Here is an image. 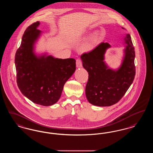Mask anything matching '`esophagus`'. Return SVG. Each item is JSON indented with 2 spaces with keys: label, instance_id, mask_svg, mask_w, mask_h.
<instances>
[{
  "label": "esophagus",
  "instance_id": "obj_1",
  "mask_svg": "<svg viewBox=\"0 0 153 153\" xmlns=\"http://www.w3.org/2000/svg\"><path fill=\"white\" fill-rule=\"evenodd\" d=\"M82 66V61L80 59H77L76 60V67L77 68H81Z\"/></svg>",
  "mask_w": 153,
  "mask_h": 153
}]
</instances>
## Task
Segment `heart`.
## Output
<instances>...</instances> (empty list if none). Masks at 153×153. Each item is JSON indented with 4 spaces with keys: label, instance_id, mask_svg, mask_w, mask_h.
<instances>
[{
    "label": "heart",
    "instance_id": "obj_1",
    "mask_svg": "<svg viewBox=\"0 0 153 153\" xmlns=\"http://www.w3.org/2000/svg\"><path fill=\"white\" fill-rule=\"evenodd\" d=\"M95 40L94 39H90L88 42L83 44V45L81 47L80 51L82 52H88L93 49L94 46Z\"/></svg>",
    "mask_w": 153,
    "mask_h": 153
}]
</instances>
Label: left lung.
Returning a JSON list of instances; mask_svg holds the SVG:
<instances>
[{
    "label": "left lung",
    "mask_w": 153,
    "mask_h": 153,
    "mask_svg": "<svg viewBox=\"0 0 153 153\" xmlns=\"http://www.w3.org/2000/svg\"><path fill=\"white\" fill-rule=\"evenodd\" d=\"M123 41L125 45L123 59L116 69L109 67L105 61L106 51L110 48L108 43L102 42L92 51L81 56L82 66L89 74L86 97L93 105L109 106L116 104L133 82L135 74L134 47L128 33Z\"/></svg>",
    "instance_id": "obj_1"
}]
</instances>
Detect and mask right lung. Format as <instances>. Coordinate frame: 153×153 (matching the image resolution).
Returning <instances> with one entry per match:
<instances>
[{"label": "right lung", "mask_w": 153, "mask_h": 153, "mask_svg": "<svg viewBox=\"0 0 153 153\" xmlns=\"http://www.w3.org/2000/svg\"><path fill=\"white\" fill-rule=\"evenodd\" d=\"M40 22L25 31L15 63L16 81L22 94L35 104L51 106L61 97L63 87L76 71L74 59H58L47 53L37 55L35 44L42 32Z\"/></svg>", "instance_id": "1"}]
</instances>
